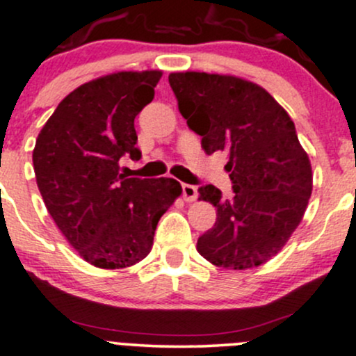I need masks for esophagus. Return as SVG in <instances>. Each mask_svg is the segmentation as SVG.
I'll return each instance as SVG.
<instances>
[{
    "label": "esophagus",
    "instance_id": "esophagus-1",
    "mask_svg": "<svg viewBox=\"0 0 356 356\" xmlns=\"http://www.w3.org/2000/svg\"><path fill=\"white\" fill-rule=\"evenodd\" d=\"M181 190H183V199H185L186 202H193V200L197 199V186L185 183V185L181 186Z\"/></svg>",
    "mask_w": 356,
    "mask_h": 356
}]
</instances>
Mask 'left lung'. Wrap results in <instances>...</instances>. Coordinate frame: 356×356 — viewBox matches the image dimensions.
<instances>
[{"instance_id": "1", "label": "left lung", "mask_w": 356, "mask_h": 356, "mask_svg": "<svg viewBox=\"0 0 356 356\" xmlns=\"http://www.w3.org/2000/svg\"><path fill=\"white\" fill-rule=\"evenodd\" d=\"M170 86L205 154H228L233 183L232 199L214 185L199 188L218 218L197 250L225 269L262 266L286 245L312 195V166L295 123L266 89L240 76L177 72Z\"/></svg>"}]
</instances>
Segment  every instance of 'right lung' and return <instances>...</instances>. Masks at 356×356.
Masks as SVG:
<instances>
[{
    "label": "right lung",
    "instance_id": "obj_1",
    "mask_svg": "<svg viewBox=\"0 0 356 356\" xmlns=\"http://www.w3.org/2000/svg\"><path fill=\"white\" fill-rule=\"evenodd\" d=\"M161 70L116 72L76 87L35 140L32 161L47 212L86 262L123 269L147 257L161 216L181 195L173 178H124L135 116L154 99Z\"/></svg>",
    "mask_w": 356,
    "mask_h": 356
}]
</instances>
